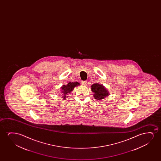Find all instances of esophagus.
<instances>
[{
  "label": "esophagus",
  "instance_id": "obj_1",
  "mask_svg": "<svg viewBox=\"0 0 161 161\" xmlns=\"http://www.w3.org/2000/svg\"><path fill=\"white\" fill-rule=\"evenodd\" d=\"M82 85H87V81H82Z\"/></svg>",
  "mask_w": 161,
  "mask_h": 161
}]
</instances>
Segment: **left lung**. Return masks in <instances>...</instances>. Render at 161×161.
Segmentation results:
<instances>
[{
	"label": "left lung",
	"mask_w": 161,
	"mask_h": 161,
	"mask_svg": "<svg viewBox=\"0 0 161 161\" xmlns=\"http://www.w3.org/2000/svg\"><path fill=\"white\" fill-rule=\"evenodd\" d=\"M91 90L94 93L93 97L97 100H102L109 95L108 90L104 86L99 84H93L91 86Z\"/></svg>",
	"instance_id": "1"
}]
</instances>
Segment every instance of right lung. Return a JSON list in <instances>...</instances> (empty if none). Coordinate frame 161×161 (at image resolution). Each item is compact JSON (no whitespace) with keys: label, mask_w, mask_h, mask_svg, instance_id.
<instances>
[{"label":"right lung","mask_w":161,"mask_h":161,"mask_svg":"<svg viewBox=\"0 0 161 161\" xmlns=\"http://www.w3.org/2000/svg\"><path fill=\"white\" fill-rule=\"evenodd\" d=\"M79 83L77 82H69L66 85H63L61 87L63 98L64 99H65L66 97V95L68 93H70L74 90V87L77 86H79Z\"/></svg>","instance_id":"1"}]
</instances>
